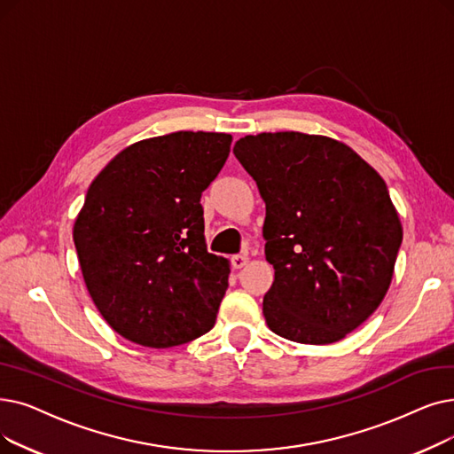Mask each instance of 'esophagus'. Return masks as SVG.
Wrapping results in <instances>:
<instances>
[{"label":"esophagus","instance_id":"1","mask_svg":"<svg viewBox=\"0 0 454 454\" xmlns=\"http://www.w3.org/2000/svg\"><path fill=\"white\" fill-rule=\"evenodd\" d=\"M247 263H248V258L243 254H238V255H233V258H231V267L233 269H243Z\"/></svg>","mask_w":454,"mask_h":454}]
</instances>
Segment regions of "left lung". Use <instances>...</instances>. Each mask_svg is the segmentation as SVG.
<instances>
[{"mask_svg": "<svg viewBox=\"0 0 454 454\" xmlns=\"http://www.w3.org/2000/svg\"><path fill=\"white\" fill-rule=\"evenodd\" d=\"M233 153L265 202L267 326L306 345L343 340L384 301L403 243L386 182L325 135H247Z\"/></svg>", "mask_w": 454, "mask_h": 454, "instance_id": "8db88e82", "label": "left lung"}]
</instances>
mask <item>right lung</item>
<instances>
[{"label": "right lung", "instance_id": "right-lung-1", "mask_svg": "<svg viewBox=\"0 0 454 454\" xmlns=\"http://www.w3.org/2000/svg\"><path fill=\"white\" fill-rule=\"evenodd\" d=\"M231 135L174 131L116 153L90 184L74 245L92 302L122 338L168 348L204 336L230 263L207 252L202 192Z\"/></svg>", "mask_w": 454, "mask_h": 454}]
</instances>
